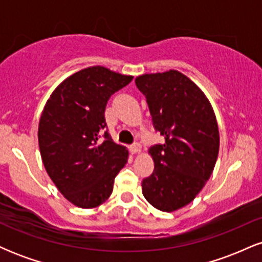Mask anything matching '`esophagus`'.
<instances>
[{
    "instance_id": "1",
    "label": "esophagus",
    "mask_w": 262,
    "mask_h": 262,
    "mask_svg": "<svg viewBox=\"0 0 262 262\" xmlns=\"http://www.w3.org/2000/svg\"><path fill=\"white\" fill-rule=\"evenodd\" d=\"M130 151L133 152V154H139L141 151V145L139 143H134L133 145H130Z\"/></svg>"
}]
</instances>
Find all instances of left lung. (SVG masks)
I'll use <instances>...</instances> for the list:
<instances>
[{"label":"left lung","instance_id":"obj_1","mask_svg":"<svg viewBox=\"0 0 262 262\" xmlns=\"http://www.w3.org/2000/svg\"><path fill=\"white\" fill-rule=\"evenodd\" d=\"M135 85L165 138L149 149L155 169L141 182L143 194L155 208L173 212L191 203L212 175L219 151L215 114L200 87L180 71L141 75Z\"/></svg>","mask_w":262,"mask_h":262}]
</instances>
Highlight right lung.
I'll use <instances>...</instances> for the list:
<instances>
[{
    "instance_id": "obj_1",
    "label": "right lung",
    "mask_w": 262,
    "mask_h": 262,
    "mask_svg": "<svg viewBox=\"0 0 262 262\" xmlns=\"http://www.w3.org/2000/svg\"><path fill=\"white\" fill-rule=\"evenodd\" d=\"M133 76L92 66L62 81L47 101L38 128L39 149L48 175L64 197L81 208H95L113 191L128 150L106 130L104 111L114 92Z\"/></svg>"
}]
</instances>
